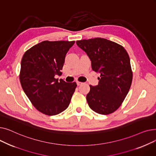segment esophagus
Masks as SVG:
<instances>
[{
	"instance_id": "1",
	"label": "esophagus",
	"mask_w": 156,
	"mask_h": 156,
	"mask_svg": "<svg viewBox=\"0 0 156 156\" xmlns=\"http://www.w3.org/2000/svg\"><path fill=\"white\" fill-rule=\"evenodd\" d=\"M76 83H77V85H81L83 83H81V82H80V81H76Z\"/></svg>"
}]
</instances>
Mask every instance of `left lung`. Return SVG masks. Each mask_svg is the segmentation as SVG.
Masks as SVG:
<instances>
[{"label":"left lung","mask_w":156,"mask_h":156,"mask_svg":"<svg viewBox=\"0 0 156 156\" xmlns=\"http://www.w3.org/2000/svg\"><path fill=\"white\" fill-rule=\"evenodd\" d=\"M76 44L90 59L92 69L101 75L98 85H90L87 95L89 107L104 115L114 112L125 100L133 80L127 51L122 45L102 38L78 40Z\"/></svg>","instance_id":"8db88e82"}]
</instances>
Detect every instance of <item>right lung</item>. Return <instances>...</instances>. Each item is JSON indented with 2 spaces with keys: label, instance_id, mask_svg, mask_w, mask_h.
I'll list each match as a JSON object with an SVG mask.
<instances>
[{
  "label": "right lung",
  "instance_id": "add662e5",
  "mask_svg": "<svg viewBox=\"0 0 156 156\" xmlns=\"http://www.w3.org/2000/svg\"><path fill=\"white\" fill-rule=\"evenodd\" d=\"M75 41H43L24 54L20 80L36 109L54 116L66 109L77 86L55 78L61 73L66 55Z\"/></svg>",
  "mask_w": 156,
  "mask_h": 156
}]
</instances>
